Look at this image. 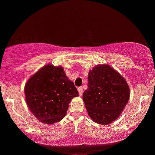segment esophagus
<instances>
[{"label": "esophagus", "mask_w": 155, "mask_h": 155, "mask_svg": "<svg viewBox=\"0 0 155 155\" xmlns=\"http://www.w3.org/2000/svg\"><path fill=\"white\" fill-rule=\"evenodd\" d=\"M78 91H79V95H82V94L84 92V90H83L82 87H79L78 88Z\"/></svg>", "instance_id": "1"}]
</instances>
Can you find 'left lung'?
I'll use <instances>...</instances> for the list:
<instances>
[{
    "mask_svg": "<svg viewBox=\"0 0 155 155\" xmlns=\"http://www.w3.org/2000/svg\"><path fill=\"white\" fill-rule=\"evenodd\" d=\"M83 101L94 122L108 124L120 117L130 97L127 81L109 65H100L89 72Z\"/></svg>",
    "mask_w": 155,
    "mask_h": 155,
    "instance_id": "obj_1",
    "label": "left lung"
}]
</instances>
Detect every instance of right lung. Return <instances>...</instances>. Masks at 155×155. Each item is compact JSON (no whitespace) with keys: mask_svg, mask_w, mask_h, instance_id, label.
<instances>
[{"mask_svg":"<svg viewBox=\"0 0 155 155\" xmlns=\"http://www.w3.org/2000/svg\"><path fill=\"white\" fill-rule=\"evenodd\" d=\"M26 103L33 115L46 124L59 122L69 103L79 92L62 67L46 65L30 78L25 87Z\"/></svg>","mask_w":155,"mask_h":155,"instance_id":"add662e5","label":"right lung"}]
</instances>
